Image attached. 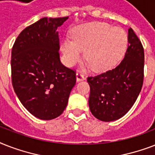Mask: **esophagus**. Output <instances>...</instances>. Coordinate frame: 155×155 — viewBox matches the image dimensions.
Listing matches in <instances>:
<instances>
[{
	"label": "esophagus",
	"instance_id": "obj_1",
	"mask_svg": "<svg viewBox=\"0 0 155 155\" xmlns=\"http://www.w3.org/2000/svg\"><path fill=\"white\" fill-rule=\"evenodd\" d=\"M85 77L84 75L81 74L80 72H77L76 73V80H77V82H80V81H82V80H84Z\"/></svg>",
	"mask_w": 155,
	"mask_h": 155
}]
</instances>
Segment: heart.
<instances>
[{"label": "heart", "mask_w": 155, "mask_h": 155, "mask_svg": "<svg viewBox=\"0 0 155 155\" xmlns=\"http://www.w3.org/2000/svg\"><path fill=\"white\" fill-rule=\"evenodd\" d=\"M128 45V36L123 29L112 27L104 22H92L80 25L73 32V40L64 38L61 51L66 65L72 67L81 59L85 51L87 66L101 72L119 63Z\"/></svg>", "instance_id": "b5f03b06"}]
</instances>
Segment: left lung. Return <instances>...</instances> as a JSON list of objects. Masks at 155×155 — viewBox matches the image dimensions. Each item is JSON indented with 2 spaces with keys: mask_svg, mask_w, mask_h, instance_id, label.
<instances>
[{
  "mask_svg": "<svg viewBox=\"0 0 155 155\" xmlns=\"http://www.w3.org/2000/svg\"><path fill=\"white\" fill-rule=\"evenodd\" d=\"M144 49L132 28L128 48L119 65L96 76H88L91 113L102 121L122 117L135 103L143 84Z\"/></svg>",
  "mask_w": 155,
  "mask_h": 155,
  "instance_id": "8db88e82",
  "label": "left lung"
}]
</instances>
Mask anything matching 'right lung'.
I'll list each match as a JSON object with an SVG mask.
<instances>
[{
  "label": "right lung",
  "instance_id": "obj_1",
  "mask_svg": "<svg viewBox=\"0 0 155 155\" xmlns=\"http://www.w3.org/2000/svg\"><path fill=\"white\" fill-rule=\"evenodd\" d=\"M68 17L43 18L20 33L12 48L13 89L22 105L42 120L60 116L76 82L75 71L61 63L57 28Z\"/></svg>",
  "mask_w": 155,
  "mask_h": 155
}]
</instances>
